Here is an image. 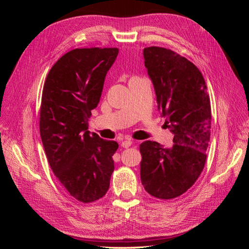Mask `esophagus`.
Returning <instances> with one entry per match:
<instances>
[{
    "mask_svg": "<svg viewBox=\"0 0 249 249\" xmlns=\"http://www.w3.org/2000/svg\"><path fill=\"white\" fill-rule=\"evenodd\" d=\"M132 143H133V141L132 140H124V141H123L122 142V146L124 147V148H127V147H130L131 145H132Z\"/></svg>",
    "mask_w": 249,
    "mask_h": 249,
    "instance_id": "obj_1",
    "label": "esophagus"
}]
</instances>
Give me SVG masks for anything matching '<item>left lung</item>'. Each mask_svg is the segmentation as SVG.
<instances>
[{
    "instance_id": "obj_1",
    "label": "left lung",
    "mask_w": 249,
    "mask_h": 249,
    "mask_svg": "<svg viewBox=\"0 0 249 249\" xmlns=\"http://www.w3.org/2000/svg\"><path fill=\"white\" fill-rule=\"evenodd\" d=\"M144 64L157 95L158 109L170 132L173 145L142 142L140 178L144 189L160 199L185 193L200 176L211 135V104L200 71L169 49L143 50Z\"/></svg>"
}]
</instances>
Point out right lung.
Returning a JSON list of instances; mask_svg holds the SVG:
<instances>
[{"instance_id": "1", "label": "right lung", "mask_w": 249, "mask_h": 249, "mask_svg": "<svg viewBox=\"0 0 249 249\" xmlns=\"http://www.w3.org/2000/svg\"><path fill=\"white\" fill-rule=\"evenodd\" d=\"M117 48L74 49L53 65L41 96L39 131L50 166L72 197L93 202L107 193L117 142L88 131Z\"/></svg>"}]
</instances>
